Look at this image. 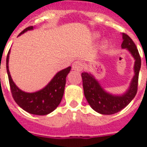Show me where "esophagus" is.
Masks as SVG:
<instances>
[{"label": "esophagus", "mask_w": 147, "mask_h": 147, "mask_svg": "<svg viewBox=\"0 0 147 147\" xmlns=\"http://www.w3.org/2000/svg\"><path fill=\"white\" fill-rule=\"evenodd\" d=\"M83 64L82 62L79 61V60H77L76 62H73V64H72V69L73 70H76V71H82L83 69Z\"/></svg>", "instance_id": "obj_1"}]
</instances>
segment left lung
Here are the masks:
<instances>
[{
	"mask_svg": "<svg viewBox=\"0 0 147 147\" xmlns=\"http://www.w3.org/2000/svg\"><path fill=\"white\" fill-rule=\"evenodd\" d=\"M121 47L130 51L135 59V76L127 92L122 96H114L105 92L94 77L87 73H82L84 94L90 106L95 111L101 114H113L121 111L133 100L137 92L139 72L141 66V59L136 45L132 39L123 33Z\"/></svg>",
	"mask_w": 147,
	"mask_h": 147,
	"instance_id": "8db88e82",
	"label": "left lung"
}]
</instances>
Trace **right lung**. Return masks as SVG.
<instances>
[{
  "label": "right lung",
  "mask_w": 147,
  "mask_h": 147,
  "mask_svg": "<svg viewBox=\"0 0 147 147\" xmlns=\"http://www.w3.org/2000/svg\"><path fill=\"white\" fill-rule=\"evenodd\" d=\"M33 26H28L24 29L19 35L27 30H32ZM9 53L7 56V71L10 83V91L15 102L30 114L36 115H47L53 111L62 100L64 94L65 85L66 82V76L71 70V67H68L62 71H59L50 82L39 92L34 93H26L22 92L16 86L10 77L8 69Z\"/></svg>",
  "instance_id": "add662e5"
}]
</instances>
